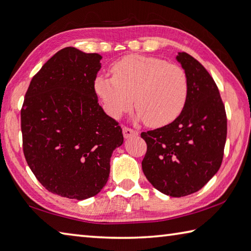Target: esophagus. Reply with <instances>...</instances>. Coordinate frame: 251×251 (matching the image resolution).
<instances>
[{"instance_id":"34e87169","label":"esophagus","mask_w":251,"mask_h":251,"mask_svg":"<svg viewBox=\"0 0 251 251\" xmlns=\"http://www.w3.org/2000/svg\"><path fill=\"white\" fill-rule=\"evenodd\" d=\"M122 132H124L125 138H131V136H136L139 134L138 131L131 129V127H129V126L122 127Z\"/></svg>"}]
</instances>
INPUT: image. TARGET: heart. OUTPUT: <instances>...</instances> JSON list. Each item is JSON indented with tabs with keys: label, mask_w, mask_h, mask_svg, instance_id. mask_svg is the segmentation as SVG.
I'll list each match as a JSON object with an SVG mask.
<instances>
[{
	"label": "heart",
	"mask_w": 251,
	"mask_h": 251,
	"mask_svg": "<svg viewBox=\"0 0 251 251\" xmlns=\"http://www.w3.org/2000/svg\"><path fill=\"white\" fill-rule=\"evenodd\" d=\"M111 76L98 75L94 82L106 112L119 118L132 106L150 127L167 126L182 112L189 93L187 72L166 60L131 54L118 60Z\"/></svg>",
	"instance_id": "b5f03b06"
}]
</instances>
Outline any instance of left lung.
Wrapping results in <instances>:
<instances>
[{
	"instance_id": "obj_1",
	"label": "left lung",
	"mask_w": 251,
	"mask_h": 251,
	"mask_svg": "<svg viewBox=\"0 0 251 251\" xmlns=\"http://www.w3.org/2000/svg\"><path fill=\"white\" fill-rule=\"evenodd\" d=\"M187 72L189 93L172 124L142 132L146 153L142 169L154 188L170 197L199 191L220 169L227 135V117L219 88L192 55L176 56Z\"/></svg>"
}]
</instances>
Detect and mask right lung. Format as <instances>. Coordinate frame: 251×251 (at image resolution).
I'll list each match as a JSON object with an SVG mask.
<instances>
[{
  "label": "right lung",
  "mask_w": 251,
  "mask_h": 251,
  "mask_svg": "<svg viewBox=\"0 0 251 251\" xmlns=\"http://www.w3.org/2000/svg\"><path fill=\"white\" fill-rule=\"evenodd\" d=\"M101 55L68 47L32 77L21 110L23 152L47 190L84 200L105 187L119 122L99 106L94 82Z\"/></svg>",
  "instance_id": "right-lung-1"
}]
</instances>
